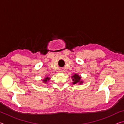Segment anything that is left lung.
Wrapping results in <instances>:
<instances>
[{
  "label": "left lung",
  "mask_w": 124,
  "mask_h": 124,
  "mask_svg": "<svg viewBox=\"0 0 124 124\" xmlns=\"http://www.w3.org/2000/svg\"><path fill=\"white\" fill-rule=\"evenodd\" d=\"M72 78L73 84H81L83 83V81L81 80V77H80L78 74H74V75L72 77Z\"/></svg>",
  "instance_id": "left-lung-1"
}]
</instances>
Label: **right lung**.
Returning a JSON list of instances; mask_svg holds the SVG:
<instances>
[{
  "instance_id": "right-lung-1",
  "label": "right lung",
  "mask_w": 124,
  "mask_h": 124,
  "mask_svg": "<svg viewBox=\"0 0 124 124\" xmlns=\"http://www.w3.org/2000/svg\"><path fill=\"white\" fill-rule=\"evenodd\" d=\"M50 79V78H49V77H47L45 78L43 80V83H44L45 84L47 83V81H49Z\"/></svg>"
}]
</instances>
